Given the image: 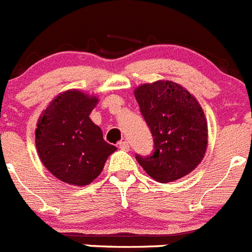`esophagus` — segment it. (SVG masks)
I'll list each match as a JSON object with an SVG mask.
<instances>
[{"label":"esophagus","instance_id":"34e87169","mask_svg":"<svg viewBox=\"0 0 252 252\" xmlns=\"http://www.w3.org/2000/svg\"><path fill=\"white\" fill-rule=\"evenodd\" d=\"M118 148H120V149H122V150H128L130 149V144H128V141H120V143H118Z\"/></svg>","mask_w":252,"mask_h":252}]
</instances>
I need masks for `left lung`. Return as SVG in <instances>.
<instances>
[{"instance_id":"1","label":"left lung","mask_w":252,"mask_h":252,"mask_svg":"<svg viewBox=\"0 0 252 252\" xmlns=\"http://www.w3.org/2000/svg\"><path fill=\"white\" fill-rule=\"evenodd\" d=\"M135 98L154 145L149 156H135L139 164L162 184L189 175L203 160L208 145L206 120L197 100L172 81L144 84Z\"/></svg>"}]
</instances>
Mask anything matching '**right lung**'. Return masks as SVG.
Returning <instances> with one entry per match:
<instances>
[{
  "label": "right lung",
  "instance_id": "add662e5",
  "mask_svg": "<svg viewBox=\"0 0 252 252\" xmlns=\"http://www.w3.org/2000/svg\"><path fill=\"white\" fill-rule=\"evenodd\" d=\"M98 103L79 90L60 94L38 120L35 145L40 160L61 181L84 186L102 172L117 148L103 139L89 115Z\"/></svg>",
  "mask_w": 252,
  "mask_h": 252
}]
</instances>
